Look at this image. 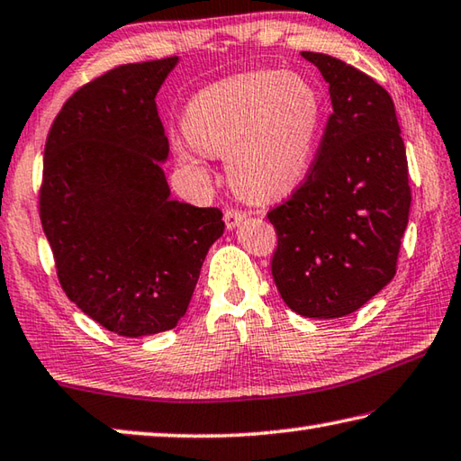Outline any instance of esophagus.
<instances>
[{"mask_svg": "<svg viewBox=\"0 0 461 461\" xmlns=\"http://www.w3.org/2000/svg\"><path fill=\"white\" fill-rule=\"evenodd\" d=\"M244 217H246V213L241 212V209H236V207H228V209H225V213H223L225 225H228L230 230L236 228L240 221H244Z\"/></svg>", "mask_w": 461, "mask_h": 461, "instance_id": "1", "label": "esophagus"}]
</instances>
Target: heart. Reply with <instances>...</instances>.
<instances>
[{"mask_svg":"<svg viewBox=\"0 0 461 461\" xmlns=\"http://www.w3.org/2000/svg\"><path fill=\"white\" fill-rule=\"evenodd\" d=\"M321 121L322 100L311 82L259 70L199 92L187 108L185 135L202 153L228 155L230 177L241 194L267 199L303 181ZM193 148L179 147L183 163L197 165Z\"/></svg>","mask_w":461,"mask_h":461,"instance_id":"1","label":"heart"}]
</instances>
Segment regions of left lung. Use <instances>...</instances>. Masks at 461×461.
<instances>
[{"label": "left lung", "instance_id": "1", "mask_svg": "<svg viewBox=\"0 0 461 461\" xmlns=\"http://www.w3.org/2000/svg\"><path fill=\"white\" fill-rule=\"evenodd\" d=\"M303 56L329 82L332 113L304 181L267 212L278 236L272 276L294 312L340 318L397 272L411 207L407 155L387 90L339 58Z\"/></svg>", "mask_w": 461, "mask_h": 461}]
</instances>
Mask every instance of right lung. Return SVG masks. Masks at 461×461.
<instances>
[{
	"label": "right lung",
	"instance_id": "1",
	"mask_svg": "<svg viewBox=\"0 0 461 461\" xmlns=\"http://www.w3.org/2000/svg\"><path fill=\"white\" fill-rule=\"evenodd\" d=\"M175 64H122L86 82L44 147L38 209L60 286L103 329L131 339L177 326L225 228L221 209L169 197L155 96Z\"/></svg>",
	"mask_w": 461,
	"mask_h": 461
}]
</instances>
